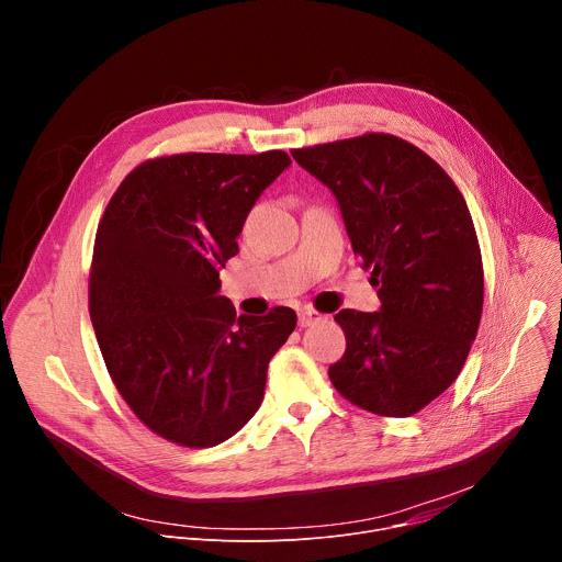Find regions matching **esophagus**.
I'll use <instances>...</instances> for the list:
<instances>
[{
    "label": "esophagus",
    "mask_w": 562,
    "mask_h": 562,
    "mask_svg": "<svg viewBox=\"0 0 562 562\" xmlns=\"http://www.w3.org/2000/svg\"><path fill=\"white\" fill-rule=\"evenodd\" d=\"M327 315H323L319 311L311 308V306H304L297 311V319H300V327H308V325H315L319 323V319H325Z\"/></svg>",
    "instance_id": "obj_1"
}]
</instances>
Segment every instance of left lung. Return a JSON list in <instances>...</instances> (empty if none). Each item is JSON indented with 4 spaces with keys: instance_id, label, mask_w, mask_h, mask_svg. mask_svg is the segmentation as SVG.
Wrapping results in <instances>:
<instances>
[{
    "instance_id": "left-lung-1",
    "label": "left lung",
    "mask_w": 562,
    "mask_h": 562,
    "mask_svg": "<svg viewBox=\"0 0 562 562\" xmlns=\"http://www.w3.org/2000/svg\"><path fill=\"white\" fill-rule=\"evenodd\" d=\"M336 195L380 308H342L329 367L349 403L389 418L427 407L458 378L483 313V258L467 202L418 146L367 133L291 150Z\"/></svg>"
}]
</instances>
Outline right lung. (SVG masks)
<instances>
[{
	"instance_id": "add662e5",
	"label": "right lung",
	"mask_w": 562,
	"mask_h": 562,
	"mask_svg": "<svg viewBox=\"0 0 562 562\" xmlns=\"http://www.w3.org/2000/svg\"><path fill=\"white\" fill-rule=\"evenodd\" d=\"M284 150L180 153L133 169L100 220L89 308L106 369L133 414L182 447H215L258 412L267 367L297 315H235L220 269Z\"/></svg>"
}]
</instances>
